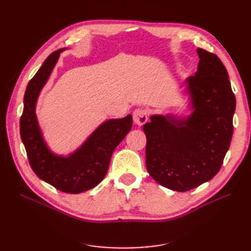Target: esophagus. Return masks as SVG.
Returning <instances> with one entry per match:
<instances>
[{"mask_svg": "<svg viewBox=\"0 0 251 251\" xmlns=\"http://www.w3.org/2000/svg\"><path fill=\"white\" fill-rule=\"evenodd\" d=\"M150 113L149 111L144 110V109H137L135 110L133 113V118H134V123L138 126H143L147 123L149 119Z\"/></svg>", "mask_w": 251, "mask_h": 251, "instance_id": "esophagus-1", "label": "esophagus"}]
</instances>
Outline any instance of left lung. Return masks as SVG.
<instances>
[{"label":"left lung","mask_w":251,"mask_h":251,"mask_svg":"<svg viewBox=\"0 0 251 251\" xmlns=\"http://www.w3.org/2000/svg\"><path fill=\"white\" fill-rule=\"evenodd\" d=\"M198 69L186 79L193 113L186 118L153 115L143 126L147 170L159 184L186 192L214 178L229 149L235 97L216 54L198 48Z\"/></svg>","instance_id":"1"}]
</instances>
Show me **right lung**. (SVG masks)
<instances>
[{"instance_id": "1", "label": "right lung", "mask_w": 251, "mask_h": 251, "mask_svg": "<svg viewBox=\"0 0 251 251\" xmlns=\"http://www.w3.org/2000/svg\"><path fill=\"white\" fill-rule=\"evenodd\" d=\"M64 50L65 48L51 53L29 81L24 96L20 132L30 166L36 176L60 192L79 194L95 187L104 178L113 151L130 132L133 119L132 115H127L104 121L74 153L68 157L53 154L43 138L35 115V104Z\"/></svg>"}]
</instances>
